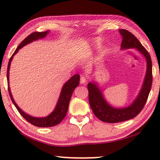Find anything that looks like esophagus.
<instances>
[{
  "instance_id": "1",
  "label": "esophagus",
  "mask_w": 160,
  "mask_h": 160,
  "mask_svg": "<svg viewBox=\"0 0 160 160\" xmlns=\"http://www.w3.org/2000/svg\"><path fill=\"white\" fill-rule=\"evenodd\" d=\"M87 81H88V79H87L85 77L81 76V78H80V83L81 84H85V82H87Z\"/></svg>"
}]
</instances>
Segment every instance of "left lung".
Wrapping results in <instances>:
<instances>
[{
	"label": "left lung",
	"instance_id": "8db88e82",
	"mask_svg": "<svg viewBox=\"0 0 160 160\" xmlns=\"http://www.w3.org/2000/svg\"><path fill=\"white\" fill-rule=\"evenodd\" d=\"M122 37L121 47L122 49L136 48L142 53L147 61V72L138 96L130 107L116 109L111 107L103 97L101 91L94 82H89V103L94 114L99 120L106 123H118L133 118L141 112L147 102L152 83V60L150 53L133 34L126 29H119Z\"/></svg>",
	"mask_w": 160,
	"mask_h": 160
}]
</instances>
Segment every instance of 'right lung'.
<instances>
[{
	"instance_id": "right-lung-1",
	"label": "right lung",
	"mask_w": 160,
	"mask_h": 160,
	"mask_svg": "<svg viewBox=\"0 0 160 160\" xmlns=\"http://www.w3.org/2000/svg\"><path fill=\"white\" fill-rule=\"evenodd\" d=\"M48 33V31L47 32H34L33 33H32L29 35L28 37H27L22 42L20 43V44L18 46V48H16L15 52L13 53L11 57H10L8 65V70H7V80L8 83V92L9 94L11 99L12 102L15 107L17 108L19 113L22 116V117L30 123L32 125L37 127H51L57 125L59 123H61L62 120L65 118L66 116L68 109V106L70 98H71L72 94L75 88L79 85L80 83V75L78 74H76L72 76L70 80H68L66 82V84L63 85V88H62L61 92L59 97L58 101L57 104H56V109H54L53 112L51 113L50 115H48L47 117H43V118H37V117H32V116L27 114L24 112H22L19 107L17 104H16L14 99L12 98V96L11 94V92H10V88H9V69L11 61L13 58V56L15 53H17L19 49H20L22 47H23L24 46L29 44L32 42L34 41V40H37L39 39H42L47 36V34Z\"/></svg>"
}]
</instances>
